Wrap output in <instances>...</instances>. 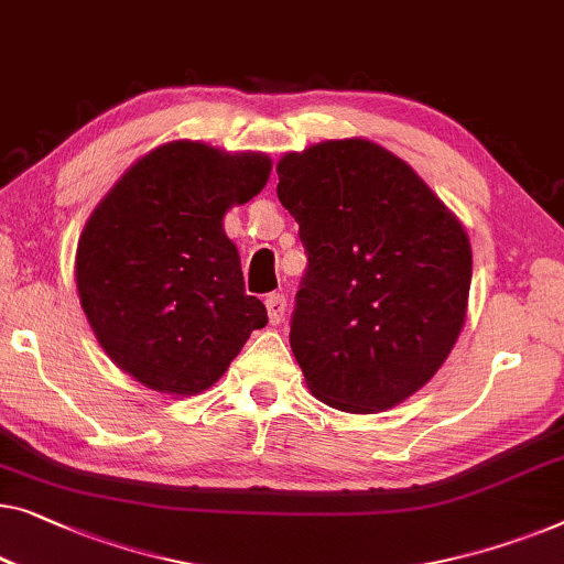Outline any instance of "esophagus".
<instances>
[{"mask_svg": "<svg viewBox=\"0 0 564 564\" xmlns=\"http://www.w3.org/2000/svg\"><path fill=\"white\" fill-rule=\"evenodd\" d=\"M267 315H269V323L272 325H280L284 321V310H288V300L280 292H272V295H267Z\"/></svg>", "mask_w": 564, "mask_h": 564, "instance_id": "1", "label": "esophagus"}]
</instances>
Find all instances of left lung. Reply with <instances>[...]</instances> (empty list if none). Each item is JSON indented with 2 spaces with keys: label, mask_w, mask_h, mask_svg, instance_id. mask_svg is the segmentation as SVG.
<instances>
[{
  "label": "left lung",
  "mask_w": 564,
  "mask_h": 564,
  "mask_svg": "<svg viewBox=\"0 0 564 564\" xmlns=\"http://www.w3.org/2000/svg\"><path fill=\"white\" fill-rule=\"evenodd\" d=\"M276 175L307 254L290 328L307 387L340 412L391 410L460 336L468 234L404 160L361 137L288 152Z\"/></svg>",
  "instance_id": "left-lung-1"
}]
</instances>
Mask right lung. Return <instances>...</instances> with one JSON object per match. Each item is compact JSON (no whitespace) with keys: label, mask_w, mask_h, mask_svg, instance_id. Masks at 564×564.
I'll return each mask as SVG.
<instances>
[{"label":"right lung","mask_w":564,"mask_h":564,"mask_svg":"<svg viewBox=\"0 0 564 564\" xmlns=\"http://www.w3.org/2000/svg\"><path fill=\"white\" fill-rule=\"evenodd\" d=\"M269 173L262 152L167 142L137 160L86 221L80 307L106 356L144 387L200 394L267 325L262 300L243 292L224 216L254 198Z\"/></svg>","instance_id":"add662e5"}]
</instances>
